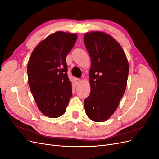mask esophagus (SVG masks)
<instances>
[{"label":"esophagus","mask_w":159,"mask_h":159,"mask_svg":"<svg viewBox=\"0 0 159 159\" xmlns=\"http://www.w3.org/2000/svg\"><path fill=\"white\" fill-rule=\"evenodd\" d=\"M80 81H81V80L80 78H76L75 79V83H76V84H80Z\"/></svg>","instance_id":"34e87169"}]
</instances>
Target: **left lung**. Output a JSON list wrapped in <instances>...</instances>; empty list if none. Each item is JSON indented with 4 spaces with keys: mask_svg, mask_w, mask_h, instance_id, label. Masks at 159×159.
Masks as SVG:
<instances>
[{
    "mask_svg": "<svg viewBox=\"0 0 159 159\" xmlns=\"http://www.w3.org/2000/svg\"><path fill=\"white\" fill-rule=\"evenodd\" d=\"M84 42L91 60V91L84 100L87 116L103 122L117 109L127 87L129 63L121 46L102 32L85 34Z\"/></svg>",
    "mask_w": 159,
    "mask_h": 159,
    "instance_id": "obj_1",
    "label": "left lung"
}]
</instances>
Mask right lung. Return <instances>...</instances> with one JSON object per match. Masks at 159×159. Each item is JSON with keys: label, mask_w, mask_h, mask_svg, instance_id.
<instances>
[{"label": "right lung", "mask_w": 159, "mask_h": 159, "mask_svg": "<svg viewBox=\"0 0 159 159\" xmlns=\"http://www.w3.org/2000/svg\"><path fill=\"white\" fill-rule=\"evenodd\" d=\"M77 40L75 34L57 32L41 42L28 61V84L38 109L46 116L64 115L72 95L66 56Z\"/></svg>", "instance_id": "obj_1"}]
</instances>
